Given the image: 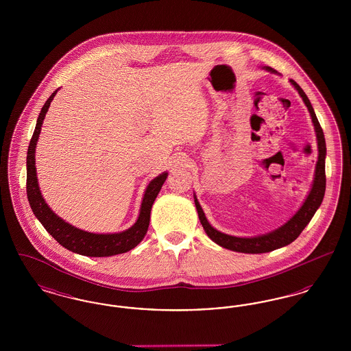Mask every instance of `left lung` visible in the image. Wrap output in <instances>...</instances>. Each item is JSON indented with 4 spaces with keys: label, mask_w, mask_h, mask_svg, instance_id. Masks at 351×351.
Returning <instances> with one entry per match:
<instances>
[{
    "label": "left lung",
    "mask_w": 351,
    "mask_h": 351,
    "mask_svg": "<svg viewBox=\"0 0 351 351\" xmlns=\"http://www.w3.org/2000/svg\"><path fill=\"white\" fill-rule=\"evenodd\" d=\"M271 73H276L274 68L263 67ZM291 84L295 86V89L299 92L301 99L304 101L305 106L308 108V112L312 118L315 132H316V138H317L318 159L316 163V169H315V178L312 188L306 196V199L302 202L299 210L289 218L284 225L280 228L269 232V233L261 234L255 237H235V235H229V234L221 233L217 229H215L209 221L205 217V213L201 208L200 202L197 200L196 195L193 193L195 197V205L199 213L201 225L208 234V237L219 245L221 247H225L228 250L237 251V252H245V254H263V252H269V251L276 250L284 247L289 243H292L301 232L305 229V226L309 223V221L315 216L317 212L321 202L324 200L325 195V185H326V178H325V158H326V143H325V136L324 132L319 126L316 113L313 110V106L311 104L304 90L301 89L300 85L289 80Z\"/></svg>",
    "instance_id": "obj_1"
}]
</instances>
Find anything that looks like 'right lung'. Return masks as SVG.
<instances>
[{"mask_svg": "<svg viewBox=\"0 0 351 351\" xmlns=\"http://www.w3.org/2000/svg\"><path fill=\"white\" fill-rule=\"evenodd\" d=\"M58 90L59 89H56L49 97V100L45 102L36 119L33 138L30 141L29 150H27L26 192H27V200L30 202L34 215L50 235H52L63 247H66L67 250L72 252L85 255V256L100 258V256H112V255L133 250L134 247H136L141 243V241L147 233L152 204L156 199L158 193L160 192L162 185L166 182L168 172L166 171L158 175L146 186L142 204H141V209H139V216L136 218L133 226L123 232L106 234L90 233V232L82 230L66 222L63 218L59 217L55 212L51 210L50 206L47 205V202L45 201L40 193V188L36 178V167H35L36 142L39 139L43 119L47 114L51 101L53 100Z\"/></svg>", "mask_w": 351, "mask_h": 351, "instance_id": "right-lung-1", "label": "right lung"}]
</instances>
